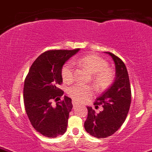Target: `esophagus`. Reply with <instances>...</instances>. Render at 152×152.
I'll return each mask as SVG.
<instances>
[{"label":"esophagus","mask_w":152,"mask_h":152,"mask_svg":"<svg viewBox=\"0 0 152 152\" xmlns=\"http://www.w3.org/2000/svg\"><path fill=\"white\" fill-rule=\"evenodd\" d=\"M72 104H73V105H74V107H75L76 105V102L75 101H74V100L72 101Z\"/></svg>","instance_id":"1"}]
</instances>
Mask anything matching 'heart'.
<instances>
[{
	"label": "heart",
	"instance_id": "obj_1",
	"mask_svg": "<svg viewBox=\"0 0 152 152\" xmlns=\"http://www.w3.org/2000/svg\"><path fill=\"white\" fill-rule=\"evenodd\" d=\"M77 63L86 66L93 73L94 83L98 90L107 89L114 81V70L109 68L107 61L98 55L92 54L81 57L78 59ZM61 76L63 80L67 83H70L74 80L75 69L72 62H68L63 65L61 69ZM67 93L74 101L84 102L93 96L94 88L88 85L75 84L68 88Z\"/></svg>",
	"mask_w": 152,
	"mask_h": 152
}]
</instances>
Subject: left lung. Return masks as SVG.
I'll use <instances>...</instances> for the list:
<instances>
[{"mask_svg": "<svg viewBox=\"0 0 152 152\" xmlns=\"http://www.w3.org/2000/svg\"><path fill=\"white\" fill-rule=\"evenodd\" d=\"M105 53L114 60L116 77L112 85L94 103L96 106L102 105L103 110L96 114L91 107H88V117L84 123L86 132L97 138H106L120 128L126 120L131 103V89L126 65L113 53Z\"/></svg>", "mask_w": 152, "mask_h": 152, "instance_id": "8db88e82", "label": "left lung"}]
</instances>
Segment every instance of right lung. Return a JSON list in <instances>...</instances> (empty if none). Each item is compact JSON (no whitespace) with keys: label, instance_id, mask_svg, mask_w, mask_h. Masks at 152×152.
Returning <instances> with one entry per match:
<instances>
[{"label":"right lung","instance_id":"1","mask_svg":"<svg viewBox=\"0 0 152 152\" xmlns=\"http://www.w3.org/2000/svg\"><path fill=\"white\" fill-rule=\"evenodd\" d=\"M80 49L51 50L44 52L34 61L24 80V103L31 124L46 137H57L66 130L72 99H64L52 105L64 94L58 88L62 83L61 69Z\"/></svg>","mask_w":152,"mask_h":152}]
</instances>
